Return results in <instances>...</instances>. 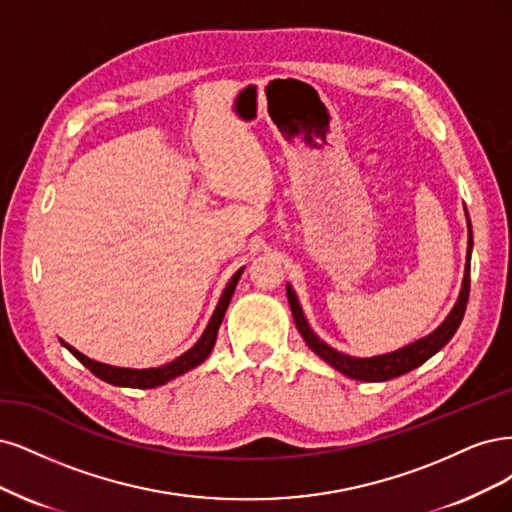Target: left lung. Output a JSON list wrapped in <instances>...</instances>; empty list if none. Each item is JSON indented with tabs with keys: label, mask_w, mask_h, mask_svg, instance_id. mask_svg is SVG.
Listing matches in <instances>:
<instances>
[{
	"label": "left lung",
	"mask_w": 512,
	"mask_h": 512,
	"mask_svg": "<svg viewBox=\"0 0 512 512\" xmlns=\"http://www.w3.org/2000/svg\"><path fill=\"white\" fill-rule=\"evenodd\" d=\"M466 223H468V251H466V270H464V280H461V289L457 295V302L451 308V312L447 315L432 334H427L415 342H410L398 351H391V353H383V355H374V357H353V355H346L336 351L334 346H329L327 342H323L317 334L315 329L310 327L302 304L298 300V293L295 289L287 283V298H289V306L293 312V319H295V327H298L300 336L304 338V342L308 344V349L319 355L325 364L332 366L334 370H338L340 374L355 378V381H366V383H383L389 381V378H398L410 370L419 368L421 364H425L427 359L434 357L444 344H447L464 319V312H466V304H468V295H470V257H472V223L468 217V210H466Z\"/></svg>",
	"instance_id": "obj_1"
}]
</instances>
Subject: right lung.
I'll list each match as a JSON object with an SVG mask.
<instances>
[{"label": "right lung", "instance_id": "add662e5", "mask_svg": "<svg viewBox=\"0 0 512 512\" xmlns=\"http://www.w3.org/2000/svg\"><path fill=\"white\" fill-rule=\"evenodd\" d=\"M244 272V266L229 278V283L225 285L221 298H219V304L217 308H214L212 317L206 325V329L202 332L200 340H197L189 351H185L180 357L172 359L170 364H163V366H157V368H119V366H110V364H102V361H95L87 355H82L80 351H76L72 344H68L65 340H61V344L68 349L82 366L89 368L97 378H102V381L114 385V387H131V389H153V387H161L170 383L172 378L185 374L193 368H197L202 364V361L208 359L210 351L214 349V342H217V334H219V327L223 323V317H225V310L229 306V302H232V295L236 291V285L238 280Z\"/></svg>", "mask_w": 512, "mask_h": 512}]
</instances>
